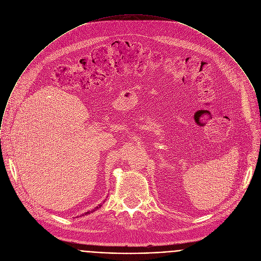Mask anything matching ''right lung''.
Listing matches in <instances>:
<instances>
[{
	"mask_svg": "<svg viewBox=\"0 0 261 261\" xmlns=\"http://www.w3.org/2000/svg\"><path fill=\"white\" fill-rule=\"evenodd\" d=\"M103 203H104V201H103V202H102V203H101V204H98V206H96V207H95V208H94V210H93V211H88V212H86V213H85V214H83V215H82V216H85V215H89V214H90V213H93V212H95V211H96V210H98V208H99V207H101V206H102V204H103Z\"/></svg>",
	"mask_w": 261,
	"mask_h": 261,
	"instance_id": "1",
	"label": "right lung"
}]
</instances>
